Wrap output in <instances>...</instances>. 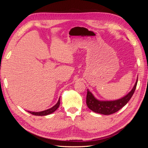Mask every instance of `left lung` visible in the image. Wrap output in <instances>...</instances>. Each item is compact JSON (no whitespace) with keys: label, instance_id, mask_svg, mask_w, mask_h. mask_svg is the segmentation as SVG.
<instances>
[{"label":"left lung","instance_id":"obj_1","mask_svg":"<svg viewBox=\"0 0 148 148\" xmlns=\"http://www.w3.org/2000/svg\"><path fill=\"white\" fill-rule=\"evenodd\" d=\"M138 82V79L136 83L134 86L132 91L130 92L127 95L115 101H101L96 99L94 97L91 92L88 90L87 91L86 96V104L89 109L96 113L104 114V115H110L116 112L119 111L120 109L127 104V102L131 99L134 92H135Z\"/></svg>","mask_w":148,"mask_h":148}]
</instances>
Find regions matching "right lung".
<instances>
[{"label": "right lung", "mask_w": 148, "mask_h": 148, "mask_svg": "<svg viewBox=\"0 0 148 148\" xmlns=\"http://www.w3.org/2000/svg\"><path fill=\"white\" fill-rule=\"evenodd\" d=\"M60 105V98L59 101H58L57 104L54 106H53L52 107H51V109H49L47 110H44L42 112H31V111H28L29 113L34 115H38V116H44V115H47L49 114H51L52 113H53V112H55L58 108H59Z\"/></svg>", "instance_id": "obj_1"}]
</instances>
